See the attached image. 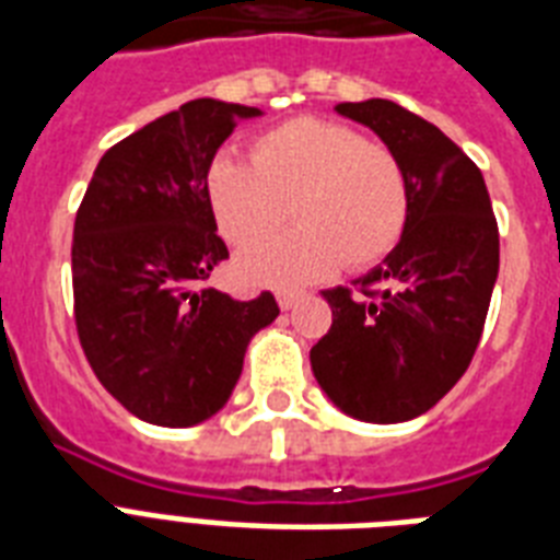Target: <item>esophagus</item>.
<instances>
[{
    "label": "esophagus",
    "mask_w": 560,
    "mask_h": 560,
    "mask_svg": "<svg viewBox=\"0 0 560 560\" xmlns=\"http://www.w3.org/2000/svg\"><path fill=\"white\" fill-rule=\"evenodd\" d=\"M298 301H301V292H292V289H280V292H277V303H280V308H285V312L298 306Z\"/></svg>",
    "instance_id": "34e87169"
}]
</instances>
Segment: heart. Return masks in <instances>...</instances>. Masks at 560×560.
Instances as JSON below:
<instances>
[{"label":"heart","instance_id":"b5f03b06","mask_svg":"<svg viewBox=\"0 0 560 560\" xmlns=\"http://www.w3.org/2000/svg\"><path fill=\"white\" fill-rule=\"evenodd\" d=\"M217 225L236 248L256 245L292 209L302 225L252 248L240 271L252 283L306 285L338 262L352 271L382 262L399 245L410 213L401 161L358 129L294 118L254 141V164L217 159L208 173Z\"/></svg>","mask_w":560,"mask_h":560}]
</instances>
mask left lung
<instances>
[{
    "label": "left lung",
    "instance_id": "8db88e82",
    "mask_svg": "<svg viewBox=\"0 0 560 560\" xmlns=\"http://www.w3.org/2000/svg\"><path fill=\"white\" fill-rule=\"evenodd\" d=\"M401 161L410 213L399 245L350 289L324 292L332 326L312 373L361 422L431 410L471 364L500 268L498 219L480 167L442 129L393 101L338 103Z\"/></svg>",
    "mask_w": 560,
    "mask_h": 560
}]
</instances>
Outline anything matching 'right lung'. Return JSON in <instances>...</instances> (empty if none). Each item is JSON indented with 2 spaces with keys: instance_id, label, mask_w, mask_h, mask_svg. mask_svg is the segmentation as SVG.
<instances>
[{
  "instance_id": "right-lung-1",
  "label": "right lung",
  "mask_w": 560,
  "mask_h": 560,
  "mask_svg": "<svg viewBox=\"0 0 560 560\" xmlns=\"http://www.w3.org/2000/svg\"><path fill=\"white\" fill-rule=\"evenodd\" d=\"M262 112L199 97L97 161L74 219L80 347L129 413L190 428L231 399L248 341L280 315L275 294L234 301L202 285L228 259L208 170L234 127Z\"/></svg>"
}]
</instances>
